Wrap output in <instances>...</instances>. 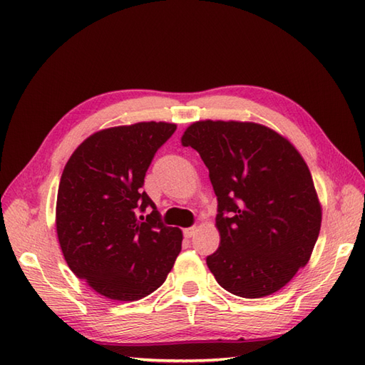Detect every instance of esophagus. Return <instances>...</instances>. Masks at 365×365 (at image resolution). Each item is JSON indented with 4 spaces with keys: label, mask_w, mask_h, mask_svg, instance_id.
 Returning a JSON list of instances; mask_svg holds the SVG:
<instances>
[{
    "label": "esophagus",
    "mask_w": 365,
    "mask_h": 365,
    "mask_svg": "<svg viewBox=\"0 0 365 365\" xmlns=\"http://www.w3.org/2000/svg\"><path fill=\"white\" fill-rule=\"evenodd\" d=\"M196 227H188V229H183V235H185V238H191V237H195V234H196Z\"/></svg>",
    "instance_id": "34e87169"
}]
</instances>
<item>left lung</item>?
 <instances>
[{
  "instance_id": "left-lung-1",
  "label": "left lung",
  "mask_w": 365,
  "mask_h": 365,
  "mask_svg": "<svg viewBox=\"0 0 365 365\" xmlns=\"http://www.w3.org/2000/svg\"><path fill=\"white\" fill-rule=\"evenodd\" d=\"M208 169L221 243L207 257L242 298L277 292L311 257L322 226L312 175L298 150L259 123L202 120L182 136Z\"/></svg>"
}]
</instances>
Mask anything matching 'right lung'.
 <instances>
[{
	"mask_svg": "<svg viewBox=\"0 0 365 365\" xmlns=\"http://www.w3.org/2000/svg\"><path fill=\"white\" fill-rule=\"evenodd\" d=\"M175 128L139 122L97 131L61 175L56 230L64 259L110 299L135 301L157 290L182 250L180 229L161 221L143 190L155 153Z\"/></svg>",
	"mask_w": 365,
	"mask_h": 365,
	"instance_id": "1",
	"label": "right lung"
}]
</instances>
